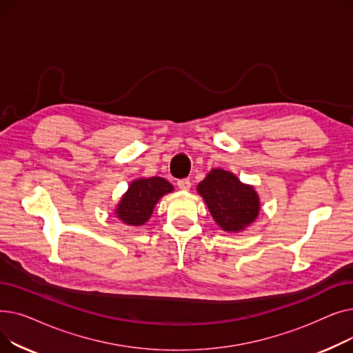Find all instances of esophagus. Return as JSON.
I'll use <instances>...</instances> for the list:
<instances>
[{
  "label": "esophagus",
  "instance_id": "esophagus-1",
  "mask_svg": "<svg viewBox=\"0 0 353 353\" xmlns=\"http://www.w3.org/2000/svg\"><path fill=\"white\" fill-rule=\"evenodd\" d=\"M177 186H179V189L183 190V192H189L190 188H192V183H190L189 179H183V180H179V181H177Z\"/></svg>",
  "mask_w": 353,
  "mask_h": 353
}]
</instances>
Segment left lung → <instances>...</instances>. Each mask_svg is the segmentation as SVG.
<instances>
[{
	"label": "left lung",
	"instance_id": "1",
	"mask_svg": "<svg viewBox=\"0 0 353 353\" xmlns=\"http://www.w3.org/2000/svg\"><path fill=\"white\" fill-rule=\"evenodd\" d=\"M216 225L228 233H240L261 213V199L252 184L225 169H212L197 184Z\"/></svg>",
	"mask_w": 353,
	"mask_h": 353
}]
</instances>
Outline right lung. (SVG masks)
I'll return each instance as SVG.
<instances>
[{
    "label": "right lung",
    "instance_id": "1",
    "mask_svg": "<svg viewBox=\"0 0 353 353\" xmlns=\"http://www.w3.org/2000/svg\"><path fill=\"white\" fill-rule=\"evenodd\" d=\"M174 190L163 177H140L128 184L116 205L114 214L124 225L143 226L152 217L157 201Z\"/></svg>",
    "mask_w": 353,
    "mask_h": 353
}]
</instances>
